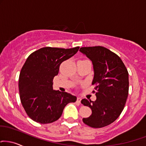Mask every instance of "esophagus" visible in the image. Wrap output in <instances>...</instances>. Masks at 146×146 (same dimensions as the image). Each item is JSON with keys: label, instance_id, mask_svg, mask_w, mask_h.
<instances>
[{"label": "esophagus", "instance_id": "1", "mask_svg": "<svg viewBox=\"0 0 146 146\" xmlns=\"http://www.w3.org/2000/svg\"><path fill=\"white\" fill-rule=\"evenodd\" d=\"M81 100H82V99H81L80 97H78V98H77V102H78V103H80Z\"/></svg>", "mask_w": 146, "mask_h": 146}]
</instances>
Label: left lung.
<instances>
[{
  "label": "left lung",
  "mask_w": 146,
  "mask_h": 146,
  "mask_svg": "<svg viewBox=\"0 0 146 146\" xmlns=\"http://www.w3.org/2000/svg\"><path fill=\"white\" fill-rule=\"evenodd\" d=\"M80 51L92 60L95 86V101L84 99L81 103L89 107L92 114L83 118L86 125L102 128L110 125L120 116L129 94V73L117 54L102 46L83 47Z\"/></svg>",
  "instance_id": "1"
}]
</instances>
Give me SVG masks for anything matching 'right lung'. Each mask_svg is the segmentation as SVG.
<instances>
[{
  "instance_id": "1",
  "label": "right lung",
  "mask_w": 146,
  "mask_h": 146,
  "mask_svg": "<svg viewBox=\"0 0 146 146\" xmlns=\"http://www.w3.org/2000/svg\"><path fill=\"white\" fill-rule=\"evenodd\" d=\"M79 48L42 47L26 59L19 77V92L23 108L35 122H55L68 103L76 101V96L69 93L54 90L52 82L61 63L74 56Z\"/></svg>"
}]
</instances>
